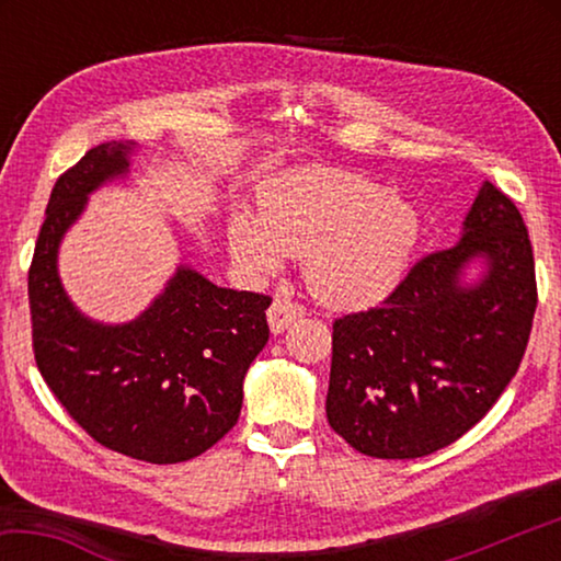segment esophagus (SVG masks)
I'll use <instances>...</instances> for the list:
<instances>
[{
	"label": "esophagus",
	"instance_id": "obj_1",
	"mask_svg": "<svg viewBox=\"0 0 561 561\" xmlns=\"http://www.w3.org/2000/svg\"><path fill=\"white\" fill-rule=\"evenodd\" d=\"M304 317V307L291 299L277 297L272 301V307L267 309V319H270V329L274 334H282L284 329H289L294 321Z\"/></svg>",
	"mask_w": 561,
	"mask_h": 561
}]
</instances>
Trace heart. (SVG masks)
<instances>
[{
	"mask_svg": "<svg viewBox=\"0 0 561 561\" xmlns=\"http://www.w3.org/2000/svg\"><path fill=\"white\" fill-rule=\"evenodd\" d=\"M421 232L411 205L364 175L304 168L267 180L257 220L234 215L227 242L237 267L264 277L304 257V279L336 309L371 307L401 282Z\"/></svg>",
	"mask_w": 561,
	"mask_h": 561,
	"instance_id": "1",
	"label": "heart"
}]
</instances>
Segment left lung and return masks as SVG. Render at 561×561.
<instances>
[{
    "instance_id": "left-lung-1",
    "label": "left lung",
    "mask_w": 561,
    "mask_h": 561,
    "mask_svg": "<svg viewBox=\"0 0 561 561\" xmlns=\"http://www.w3.org/2000/svg\"><path fill=\"white\" fill-rule=\"evenodd\" d=\"M472 256L489 260V274L462 288ZM535 309L525 220L488 180L458 244L417 260L381 307L334 321L329 425L354 450L383 460L455 443L517 374Z\"/></svg>"
}]
</instances>
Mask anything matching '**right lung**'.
<instances>
[{"label":"right lung","mask_w":561,"mask_h":561,"mask_svg":"<svg viewBox=\"0 0 561 561\" xmlns=\"http://www.w3.org/2000/svg\"><path fill=\"white\" fill-rule=\"evenodd\" d=\"M130 144H101L59 175L30 267L32 348L46 386L103 448L173 465L197 458L240 417L242 381L270 339L272 297L222 289L180 267L130 324L81 317L56 252L87 195L128 170Z\"/></svg>","instance_id":"right-lung-1"}]
</instances>
